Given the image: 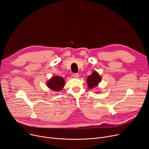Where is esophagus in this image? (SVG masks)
Masks as SVG:
<instances>
[{"mask_svg": "<svg viewBox=\"0 0 149 149\" xmlns=\"http://www.w3.org/2000/svg\"><path fill=\"white\" fill-rule=\"evenodd\" d=\"M73 77H74V78H77V77H79V74H78L77 73H73Z\"/></svg>", "mask_w": 149, "mask_h": 149, "instance_id": "1", "label": "esophagus"}]
</instances>
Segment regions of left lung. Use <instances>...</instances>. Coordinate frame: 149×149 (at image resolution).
<instances>
[{"mask_svg":"<svg viewBox=\"0 0 149 149\" xmlns=\"http://www.w3.org/2000/svg\"><path fill=\"white\" fill-rule=\"evenodd\" d=\"M100 81L101 77L95 71H93L92 74L88 76L86 79V82L88 84V88L90 89L94 88Z\"/></svg>","mask_w":149,"mask_h":149,"instance_id":"obj_1","label":"left lung"}]
</instances>
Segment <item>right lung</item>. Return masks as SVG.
Instances as JSON below:
<instances>
[{"mask_svg": "<svg viewBox=\"0 0 149 149\" xmlns=\"http://www.w3.org/2000/svg\"><path fill=\"white\" fill-rule=\"evenodd\" d=\"M64 79L59 76H53L49 81L47 82V85L49 88L54 91H59L63 88L65 85Z\"/></svg>", "mask_w": 149, "mask_h": 149, "instance_id": "add662e5", "label": "right lung"}]
</instances>
